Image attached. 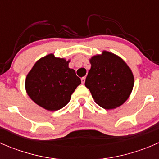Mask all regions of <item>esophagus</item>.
Here are the masks:
<instances>
[{"label":"esophagus","mask_w":159,"mask_h":159,"mask_svg":"<svg viewBox=\"0 0 159 159\" xmlns=\"http://www.w3.org/2000/svg\"><path fill=\"white\" fill-rule=\"evenodd\" d=\"M84 82H85V77H83V78H81V83H82V84H84Z\"/></svg>","instance_id":"esophagus-1"}]
</instances>
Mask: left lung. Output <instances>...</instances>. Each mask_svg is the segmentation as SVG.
<instances>
[{
  "mask_svg": "<svg viewBox=\"0 0 159 159\" xmlns=\"http://www.w3.org/2000/svg\"><path fill=\"white\" fill-rule=\"evenodd\" d=\"M91 67L85 79L94 102L105 109L121 106L129 98L134 76L127 64L113 53L103 51L90 59Z\"/></svg>",
  "mask_w": 159,
  "mask_h": 159,
  "instance_id": "left-lung-1",
  "label": "left lung"
}]
</instances>
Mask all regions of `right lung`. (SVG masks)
<instances>
[{
  "instance_id": "right-lung-1",
  "label": "right lung",
  "mask_w": 159,
  "mask_h": 159,
  "mask_svg": "<svg viewBox=\"0 0 159 159\" xmlns=\"http://www.w3.org/2000/svg\"><path fill=\"white\" fill-rule=\"evenodd\" d=\"M70 61L48 54L38 61L25 80L28 96L37 105L48 111H57L70 102L71 94L81 84Z\"/></svg>"
}]
</instances>
